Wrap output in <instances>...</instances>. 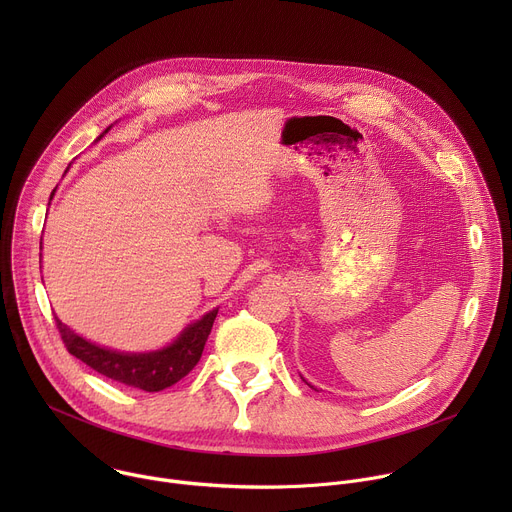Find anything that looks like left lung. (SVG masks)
Masks as SVG:
<instances>
[{"label":"left lung","instance_id":"1","mask_svg":"<svg viewBox=\"0 0 512 512\" xmlns=\"http://www.w3.org/2000/svg\"><path fill=\"white\" fill-rule=\"evenodd\" d=\"M302 379H304V377H302ZM304 381H306V379H304ZM306 383H308V381H306ZM308 385H310V383H308ZM310 387H312V385H310ZM312 389H314V387H312Z\"/></svg>","mask_w":512,"mask_h":512}]
</instances>
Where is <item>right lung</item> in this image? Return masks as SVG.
<instances>
[{"label": "right lung", "instance_id": "obj_1", "mask_svg": "<svg viewBox=\"0 0 512 512\" xmlns=\"http://www.w3.org/2000/svg\"><path fill=\"white\" fill-rule=\"evenodd\" d=\"M109 129L111 125L97 139H101ZM54 192L56 188L52 190L50 200ZM40 249H42V241H40ZM216 314H218V308L210 310L200 320L188 324L178 334V338L172 340L168 346L150 350V352H121V350L95 344L83 338L81 334H77L72 328H68L66 324H62L58 316L54 318H56V326L62 336V342L72 356H77L79 360L89 364L93 371L105 375L107 379H113L127 387H137L141 391L156 393L176 385L196 367L202 356L206 338L212 330Z\"/></svg>", "mask_w": 512, "mask_h": 512}]
</instances>
